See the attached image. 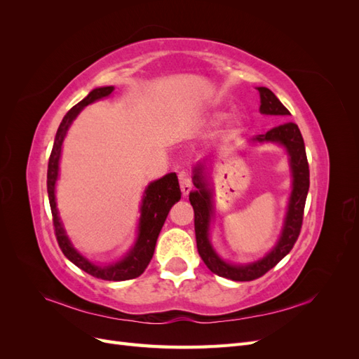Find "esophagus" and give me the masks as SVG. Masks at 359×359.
<instances>
[{
    "instance_id": "obj_1",
    "label": "esophagus",
    "mask_w": 359,
    "mask_h": 359,
    "mask_svg": "<svg viewBox=\"0 0 359 359\" xmlns=\"http://www.w3.org/2000/svg\"><path fill=\"white\" fill-rule=\"evenodd\" d=\"M180 186H181V191H182V196H187V194L191 191V180L187 177V173H180Z\"/></svg>"
}]
</instances>
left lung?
<instances>
[{
	"mask_svg": "<svg viewBox=\"0 0 359 359\" xmlns=\"http://www.w3.org/2000/svg\"><path fill=\"white\" fill-rule=\"evenodd\" d=\"M257 91L260 94V112L265 115H277L281 118L290 115V112L277 99L273 91L265 88V86H259ZM253 142H274L283 145L289 154V165L293 178L283 231H281L280 240L277 241L276 247L265 257L247 265H232L224 262L215 253V250L210 243V222L214 211L211 201L212 196L208 184L203 180L202 166L194 169L193 184L196 190L191 191L189 196L194 210V232H196L198 252L202 260L211 273L233 281H252L262 277L290 252L301 232L304 206H306L310 187V170L306 147H304V139L295 123H283L271 128L265 135L256 136Z\"/></svg>",
	"mask_w": 359,
	"mask_h": 359,
	"instance_id": "obj_1",
	"label": "left lung"
}]
</instances>
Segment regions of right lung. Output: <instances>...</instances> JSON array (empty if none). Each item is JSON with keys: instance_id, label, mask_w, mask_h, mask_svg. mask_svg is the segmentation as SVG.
Segmentation results:
<instances>
[{"instance_id": "1", "label": "right lung", "mask_w": 359, "mask_h": 359, "mask_svg": "<svg viewBox=\"0 0 359 359\" xmlns=\"http://www.w3.org/2000/svg\"><path fill=\"white\" fill-rule=\"evenodd\" d=\"M114 90H115L114 86H102V88L93 90L82 102L74 104L66 114V116L62 118V121L57 130L55 140H53L52 153L48 163V194H49L53 227H55V236L64 256H66L76 266L81 268L82 271H85V273H88L93 277L109 280V281H123V280L139 277L151 262V259H153L157 238L163 224H165L169 210L172 208L173 203L181 199V190H180L177 173L173 172L168 173V175H165L163 178L151 182L145 189L142 205H140L137 240L133 248L130 250L121 260H118V262L109 264V265H95L90 262L88 259H85L78 250L73 247L60 220L57 202H55V184L58 180L61 148H62L64 137H66L69 127L72 126L73 119L79 115V112L85 106H88L95 100H100L103 97L111 95Z\"/></svg>"}]
</instances>
